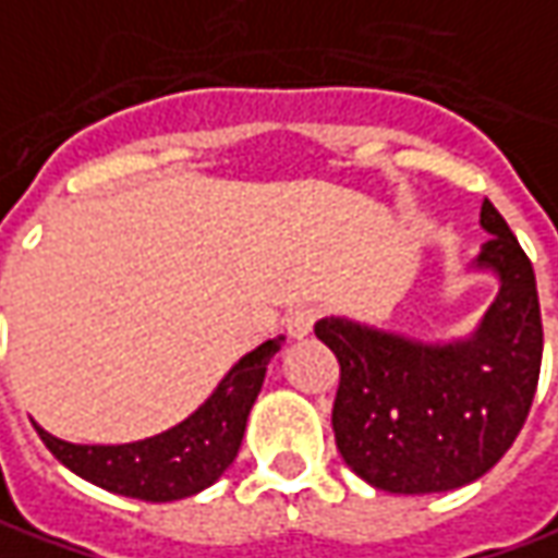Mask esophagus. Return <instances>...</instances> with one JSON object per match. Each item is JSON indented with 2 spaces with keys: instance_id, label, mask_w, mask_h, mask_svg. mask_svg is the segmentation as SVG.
<instances>
[{
  "instance_id": "1",
  "label": "esophagus",
  "mask_w": 558,
  "mask_h": 558,
  "mask_svg": "<svg viewBox=\"0 0 558 558\" xmlns=\"http://www.w3.org/2000/svg\"><path fill=\"white\" fill-rule=\"evenodd\" d=\"M315 320H317L315 305H299V308H293L290 315L283 317L287 337H290V339L308 337V333H312V327H315Z\"/></svg>"
}]
</instances>
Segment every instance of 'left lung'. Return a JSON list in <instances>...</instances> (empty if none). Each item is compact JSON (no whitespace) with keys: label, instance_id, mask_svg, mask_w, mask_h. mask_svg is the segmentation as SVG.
I'll use <instances>...</instances> for the list:
<instances>
[{"label":"left lung","instance_id":"left-lung-1","mask_svg":"<svg viewBox=\"0 0 558 558\" xmlns=\"http://www.w3.org/2000/svg\"><path fill=\"white\" fill-rule=\"evenodd\" d=\"M475 268L500 280L470 339L420 342L345 317L315 337L337 355L333 435L342 460L389 494H438L482 478L525 426L537 392L544 324L534 268L494 203Z\"/></svg>","mask_w":558,"mask_h":558}]
</instances>
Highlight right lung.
Here are the masks:
<instances>
[{"instance_id": "1", "label": "right lung", "mask_w": 558, "mask_h": 558, "mask_svg": "<svg viewBox=\"0 0 558 558\" xmlns=\"http://www.w3.org/2000/svg\"><path fill=\"white\" fill-rule=\"evenodd\" d=\"M280 339L243 355L197 411L166 433L132 445H70L36 426L39 438L70 472L110 494L150 504L182 500L209 488L241 451L246 416L262 389Z\"/></svg>"}]
</instances>
